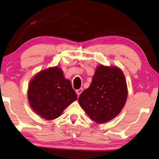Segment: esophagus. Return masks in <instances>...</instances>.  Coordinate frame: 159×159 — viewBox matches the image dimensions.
<instances>
[{
	"mask_svg": "<svg viewBox=\"0 0 159 159\" xmlns=\"http://www.w3.org/2000/svg\"><path fill=\"white\" fill-rule=\"evenodd\" d=\"M82 92H83V89H82V88H80V89L76 90V93H77V94L78 96H80V93H81Z\"/></svg>",
	"mask_w": 159,
	"mask_h": 159,
	"instance_id": "34e87169",
	"label": "esophagus"
}]
</instances>
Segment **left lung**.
Here are the masks:
<instances>
[{
	"label": "left lung",
	"instance_id": "obj_1",
	"mask_svg": "<svg viewBox=\"0 0 159 159\" xmlns=\"http://www.w3.org/2000/svg\"><path fill=\"white\" fill-rule=\"evenodd\" d=\"M127 97L125 78L117 67H97L92 84L79 97V103L97 123H104L120 113Z\"/></svg>",
	"mask_w": 159,
	"mask_h": 159
}]
</instances>
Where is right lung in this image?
I'll use <instances>...</instances> for the list:
<instances>
[{
    "label": "right lung",
    "mask_w": 159,
    "mask_h": 159,
    "mask_svg": "<svg viewBox=\"0 0 159 159\" xmlns=\"http://www.w3.org/2000/svg\"><path fill=\"white\" fill-rule=\"evenodd\" d=\"M27 96L33 111L47 120L58 118L77 98L71 82L57 67L41 70L36 75L29 84Z\"/></svg>",
    "instance_id": "obj_1"
}]
</instances>
